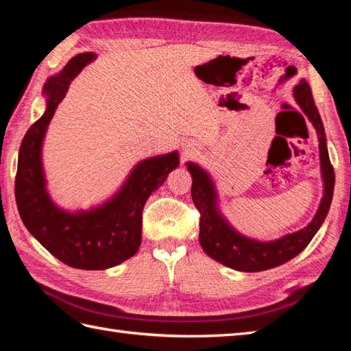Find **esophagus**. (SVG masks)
<instances>
[{"mask_svg": "<svg viewBox=\"0 0 351 351\" xmlns=\"http://www.w3.org/2000/svg\"><path fill=\"white\" fill-rule=\"evenodd\" d=\"M193 151H195V146H193V145H185V146H184V154H185V155L193 154Z\"/></svg>", "mask_w": 351, "mask_h": 351, "instance_id": "34e87169", "label": "esophagus"}]
</instances>
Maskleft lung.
I'll return each mask as SVG.
<instances>
[{
    "label": "left lung",
    "instance_id": "1",
    "mask_svg": "<svg viewBox=\"0 0 351 351\" xmlns=\"http://www.w3.org/2000/svg\"><path fill=\"white\" fill-rule=\"evenodd\" d=\"M294 98L317 130L319 141V161H322V173L324 181V195L322 204H319L314 220L306 228L268 243L252 240V238L238 234L219 213L217 193H215L210 175L195 162L187 164L193 178L191 197L200 213V245H202L208 256L219 261L223 265L234 268V270L247 273L264 271L268 268H274L288 263L289 259L299 255L311 243L319 226L323 225L327 213H329L333 197L335 171L329 158V152H327L324 126L306 80H300V83L294 87Z\"/></svg>",
    "mask_w": 351,
    "mask_h": 351
}]
</instances>
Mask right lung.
Returning a JSON list of instances; mask_svg holds the SVG:
<instances>
[{"label": "right lung", "mask_w": 351, "mask_h": 351, "mask_svg": "<svg viewBox=\"0 0 351 351\" xmlns=\"http://www.w3.org/2000/svg\"><path fill=\"white\" fill-rule=\"evenodd\" d=\"M95 58L93 52L72 57L64 69L45 84L47 110L22 140L14 181L19 215L29 234L51 255L81 270H106L136 255L141 243V213L146 200L180 164L178 152L138 162L117 195L90 211L73 214L52 202L42 167L45 132L71 81Z\"/></svg>", "instance_id": "1"}]
</instances>
